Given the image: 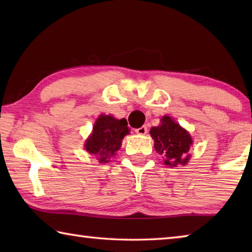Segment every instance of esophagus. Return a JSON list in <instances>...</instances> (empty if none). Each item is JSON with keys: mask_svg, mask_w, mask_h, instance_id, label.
I'll return each instance as SVG.
<instances>
[{"mask_svg": "<svg viewBox=\"0 0 252 252\" xmlns=\"http://www.w3.org/2000/svg\"><path fill=\"white\" fill-rule=\"evenodd\" d=\"M135 132L138 134H141V135H144L148 133V126H142L141 127H138V129H135Z\"/></svg>", "mask_w": 252, "mask_h": 252, "instance_id": "34e87169", "label": "esophagus"}]
</instances>
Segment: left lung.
I'll use <instances>...</instances> for the list:
<instances>
[{
	"label": "left lung",
	"mask_w": 252,
	"mask_h": 252,
	"mask_svg": "<svg viewBox=\"0 0 252 252\" xmlns=\"http://www.w3.org/2000/svg\"><path fill=\"white\" fill-rule=\"evenodd\" d=\"M155 148L165 157L164 164L170 167L185 165L190 159L188 152L190 150L192 139L183 127L174 122L171 118L164 116L161 119L159 126H153L150 130Z\"/></svg>",
	"instance_id": "left-lung-1"
}]
</instances>
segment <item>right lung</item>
Masks as SVG:
<instances>
[{"instance_id":"1","label":"right lung","mask_w":252,"mask_h":252,"mask_svg":"<svg viewBox=\"0 0 252 252\" xmlns=\"http://www.w3.org/2000/svg\"><path fill=\"white\" fill-rule=\"evenodd\" d=\"M129 133L126 119L117 120L111 116H100L93 126L90 138L85 142V150L99 156V162H109L121 147L123 136Z\"/></svg>"}]
</instances>
